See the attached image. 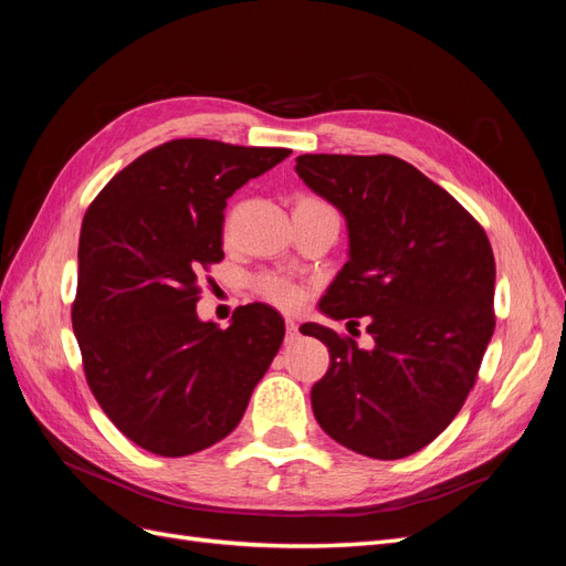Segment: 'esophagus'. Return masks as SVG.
<instances>
[{"mask_svg": "<svg viewBox=\"0 0 566 566\" xmlns=\"http://www.w3.org/2000/svg\"><path fill=\"white\" fill-rule=\"evenodd\" d=\"M285 342H295L300 337V325L293 318H285Z\"/></svg>", "mask_w": 566, "mask_h": 566, "instance_id": "34e87169", "label": "esophagus"}]
</instances>
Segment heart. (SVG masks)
<instances>
[{
	"label": "heart",
	"mask_w": 566,
	"mask_h": 566,
	"mask_svg": "<svg viewBox=\"0 0 566 566\" xmlns=\"http://www.w3.org/2000/svg\"><path fill=\"white\" fill-rule=\"evenodd\" d=\"M295 208H331V205L314 196H302L297 198ZM252 285L256 290V295L264 297L271 304L281 306V310H295L304 297L302 285H297L295 281H290L285 276H279V273H260Z\"/></svg>",
	"instance_id": "heart-1"
}]
</instances>
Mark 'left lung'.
<instances>
[{
	"label": "left lung",
	"instance_id": "8db88e82",
	"mask_svg": "<svg viewBox=\"0 0 566 566\" xmlns=\"http://www.w3.org/2000/svg\"><path fill=\"white\" fill-rule=\"evenodd\" d=\"M302 181L345 214L349 262L321 312L364 318L373 349L318 323L331 352L312 387L318 424L356 453L397 460L434 441L474 387L495 328V260L482 224L394 156L297 158Z\"/></svg>",
	"mask_w": 566,
	"mask_h": 566
}]
</instances>
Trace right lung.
<instances>
[{
	"mask_svg": "<svg viewBox=\"0 0 566 566\" xmlns=\"http://www.w3.org/2000/svg\"><path fill=\"white\" fill-rule=\"evenodd\" d=\"M290 148L175 139L117 172L87 208L73 331L84 378L113 424L156 455L212 447L241 422L285 323L266 304L200 321L202 271L224 260V208Z\"/></svg>",
	"mask_w": 566,
	"mask_h": 566,
	"instance_id": "right-lung-1",
	"label": "right lung"
}]
</instances>
